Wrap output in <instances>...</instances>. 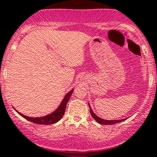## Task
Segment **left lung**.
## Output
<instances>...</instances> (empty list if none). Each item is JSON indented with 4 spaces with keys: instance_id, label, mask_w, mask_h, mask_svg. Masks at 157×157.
I'll use <instances>...</instances> for the list:
<instances>
[{
    "instance_id": "8db88e82",
    "label": "left lung",
    "mask_w": 157,
    "mask_h": 157,
    "mask_svg": "<svg viewBox=\"0 0 157 157\" xmlns=\"http://www.w3.org/2000/svg\"><path fill=\"white\" fill-rule=\"evenodd\" d=\"M89 109H90V113H91L92 117H93L94 119H95L96 121H97L98 123H99L100 124H104V125H111V124L119 123V122H121V121H124V120L126 119H121V120H105V119H102L98 117H97V116H96L95 113L93 112V111H92V109L91 108V106H90V105H89Z\"/></svg>"
}]
</instances>
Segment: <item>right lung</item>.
<instances>
[{"label": "right lung", "instance_id": "right-lung-1", "mask_svg": "<svg viewBox=\"0 0 157 157\" xmlns=\"http://www.w3.org/2000/svg\"><path fill=\"white\" fill-rule=\"evenodd\" d=\"M73 91L74 90H71L68 93L66 94L65 98H63V101H62L61 105H60L59 108H58L54 112L51 113V114L47 115L46 117H38V118H32V117H26V116L23 115L22 113L18 112L19 114H20L21 117H23L24 119L29 120V121L33 122L35 124H46V125H48V124H53L56 123L59 121L60 119H61L62 117H63L64 113H65L66 111V104L69 100V98L71 96L73 93Z\"/></svg>", "mask_w": 157, "mask_h": 157}]
</instances>
